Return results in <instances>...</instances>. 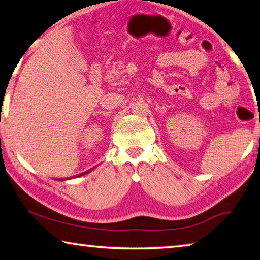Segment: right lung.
<instances>
[{"mask_svg": "<svg viewBox=\"0 0 260 260\" xmlns=\"http://www.w3.org/2000/svg\"><path fill=\"white\" fill-rule=\"evenodd\" d=\"M91 170H93V169H90L89 171H87V172H85V173H82V174H80V175H83V174H87L88 172H90V171H91Z\"/></svg>", "mask_w": 260, "mask_h": 260, "instance_id": "1", "label": "right lung"}]
</instances>
